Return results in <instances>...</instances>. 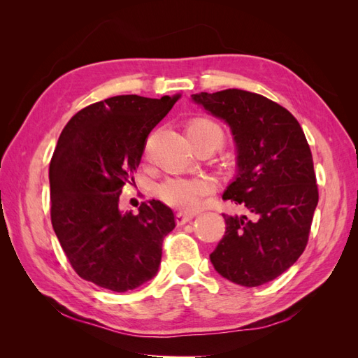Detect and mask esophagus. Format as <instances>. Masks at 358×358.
Listing matches in <instances>:
<instances>
[{
  "label": "esophagus",
  "mask_w": 358,
  "mask_h": 358,
  "mask_svg": "<svg viewBox=\"0 0 358 358\" xmlns=\"http://www.w3.org/2000/svg\"><path fill=\"white\" fill-rule=\"evenodd\" d=\"M192 218H194V215H192V213L178 212V213H176V224H178V225H183V224L189 222Z\"/></svg>",
  "instance_id": "obj_1"
}]
</instances>
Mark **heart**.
Wrapping results in <instances>:
<instances>
[{
  "mask_svg": "<svg viewBox=\"0 0 358 358\" xmlns=\"http://www.w3.org/2000/svg\"><path fill=\"white\" fill-rule=\"evenodd\" d=\"M187 133L191 142L209 138L213 140L218 146L224 142L222 128L208 117L194 119V121L189 122ZM215 188V180L208 176H173L167 178L164 182H161V185L158 187V194L161 200L169 204L170 208H175L183 212H192L200 208L203 199L212 194Z\"/></svg>",
  "mask_w": 358,
  "mask_h": 358,
  "instance_id": "heart-1",
  "label": "heart"
}]
</instances>
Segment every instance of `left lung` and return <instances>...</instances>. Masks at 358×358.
Returning <instances> with one entry per match:
<instances>
[{"instance_id": "obj_1", "label": "left lung", "mask_w": 358, "mask_h": 358, "mask_svg": "<svg viewBox=\"0 0 358 358\" xmlns=\"http://www.w3.org/2000/svg\"><path fill=\"white\" fill-rule=\"evenodd\" d=\"M230 125L237 146V175L222 199L252 218L230 216L210 254L216 272L234 284L258 287L294 264L308 245L318 185L305 133L285 107L242 90L192 94Z\"/></svg>"}]
</instances>
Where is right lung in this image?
Wrapping results in <instances>:
<instances>
[{"label": "right lung", "mask_w": 358, "mask_h": 358, "mask_svg": "<svg viewBox=\"0 0 358 358\" xmlns=\"http://www.w3.org/2000/svg\"><path fill=\"white\" fill-rule=\"evenodd\" d=\"M180 94L116 95L86 106L64 127L50 159V220L82 279L125 292L152 279L175 213L158 200L119 210V196L142 159L146 138Z\"/></svg>", "instance_id": "1"}]
</instances>
